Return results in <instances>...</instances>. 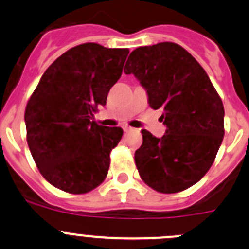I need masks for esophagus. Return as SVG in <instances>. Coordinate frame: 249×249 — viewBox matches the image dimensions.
<instances>
[{
  "instance_id": "1",
  "label": "esophagus",
  "mask_w": 249,
  "mask_h": 249,
  "mask_svg": "<svg viewBox=\"0 0 249 249\" xmlns=\"http://www.w3.org/2000/svg\"><path fill=\"white\" fill-rule=\"evenodd\" d=\"M123 129H124L125 132H129V131H131L132 127H130V126H124V127H123Z\"/></svg>"
}]
</instances>
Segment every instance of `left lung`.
I'll return each instance as SVG.
<instances>
[{"label": "left lung", "mask_w": 249, "mask_h": 249, "mask_svg": "<svg viewBox=\"0 0 249 249\" xmlns=\"http://www.w3.org/2000/svg\"><path fill=\"white\" fill-rule=\"evenodd\" d=\"M126 75L135 76L151 108L163 110L162 138L142 130L135 163L143 182L164 194L188 189L210 169L225 135L224 104L205 70L182 46L159 43L130 54Z\"/></svg>", "instance_id": "1"}]
</instances>
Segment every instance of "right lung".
Wrapping results in <instances>:
<instances>
[{"label":"right lung","mask_w":249,"mask_h":249,"mask_svg":"<svg viewBox=\"0 0 249 249\" xmlns=\"http://www.w3.org/2000/svg\"><path fill=\"white\" fill-rule=\"evenodd\" d=\"M129 49L86 43L67 50L48 67L28 101L27 141L36 167L50 184L85 194L107 177L110 151L122 127L92 122L122 76Z\"/></svg>","instance_id":"obj_1"}]
</instances>
